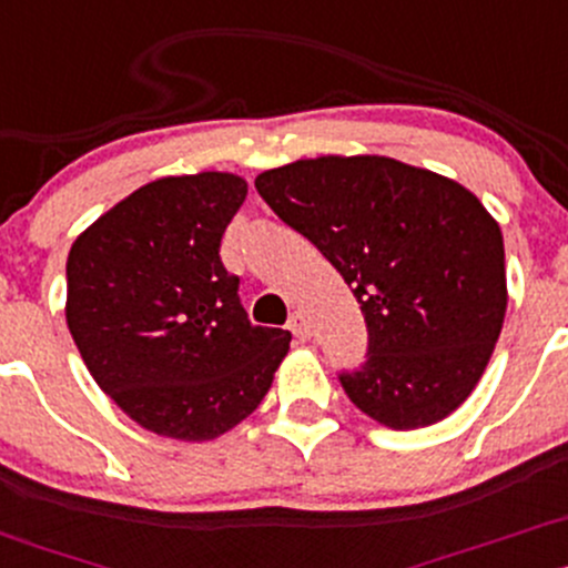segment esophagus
Wrapping results in <instances>:
<instances>
[{
  "label": "esophagus",
  "instance_id": "esophagus-1",
  "mask_svg": "<svg viewBox=\"0 0 568 568\" xmlns=\"http://www.w3.org/2000/svg\"><path fill=\"white\" fill-rule=\"evenodd\" d=\"M286 327H290V333L295 335V338H301V341L311 338V322L306 320V314H303V311H295V314L290 316V322H286Z\"/></svg>",
  "mask_w": 568,
  "mask_h": 568
}]
</instances>
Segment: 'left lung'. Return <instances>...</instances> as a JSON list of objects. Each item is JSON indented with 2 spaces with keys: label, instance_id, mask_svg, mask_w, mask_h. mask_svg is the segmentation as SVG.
<instances>
[{
  "label": "left lung",
  "instance_id": "1",
  "mask_svg": "<svg viewBox=\"0 0 568 568\" xmlns=\"http://www.w3.org/2000/svg\"><path fill=\"white\" fill-rule=\"evenodd\" d=\"M260 197L355 292L368 327L338 382L395 430L453 414L477 387L506 314L504 237L468 189L387 156H320L265 170Z\"/></svg>",
  "mask_w": 568,
  "mask_h": 568
}]
</instances>
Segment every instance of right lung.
Here are the masks:
<instances>
[{
	"label": "right lung",
	"mask_w": 568,
	"mask_h": 568,
	"mask_svg": "<svg viewBox=\"0 0 568 568\" xmlns=\"http://www.w3.org/2000/svg\"><path fill=\"white\" fill-rule=\"evenodd\" d=\"M246 200L233 173L140 186L72 243L67 327L89 374L138 425L209 442L246 419L290 349L254 327L219 246Z\"/></svg>",
	"instance_id": "1"
}]
</instances>
